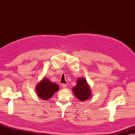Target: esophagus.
<instances>
[{
	"label": "esophagus",
	"mask_w": 135,
	"mask_h": 135,
	"mask_svg": "<svg viewBox=\"0 0 135 135\" xmlns=\"http://www.w3.org/2000/svg\"><path fill=\"white\" fill-rule=\"evenodd\" d=\"M67 87V85L66 84H62V87L64 88V89H65V88H66Z\"/></svg>",
	"instance_id": "esophagus-1"
}]
</instances>
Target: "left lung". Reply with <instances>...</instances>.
<instances>
[{
  "mask_svg": "<svg viewBox=\"0 0 135 135\" xmlns=\"http://www.w3.org/2000/svg\"><path fill=\"white\" fill-rule=\"evenodd\" d=\"M72 90L75 96L80 101L86 100L91 95V90L89 85L86 79L83 78H80L78 80L77 84Z\"/></svg>",
  "mask_w": 135,
  "mask_h": 135,
  "instance_id": "obj_1",
  "label": "left lung"
}]
</instances>
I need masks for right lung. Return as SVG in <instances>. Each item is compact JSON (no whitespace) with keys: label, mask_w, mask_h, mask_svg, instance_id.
Returning a JSON list of instances; mask_svg holds the SVG:
<instances>
[{"label":"right lung","mask_w":135,"mask_h":135,"mask_svg":"<svg viewBox=\"0 0 135 135\" xmlns=\"http://www.w3.org/2000/svg\"><path fill=\"white\" fill-rule=\"evenodd\" d=\"M37 93L38 97L42 100H48L54 93L59 90V86L52 83L48 79H44L37 86Z\"/></svg>","instance_id":"add662e5"}]
</instances>
